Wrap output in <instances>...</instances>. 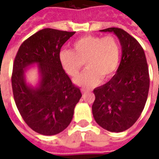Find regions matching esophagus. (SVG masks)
Instances as JSON below:
<instances>
[{
  "mask_svg": "<svg viewBox=\"0 0 159 159\" xmlns=\"http://www.w3.org/2000/svg\"><path fill=\"white\" fill-rule=\"evenodd\" d=\"M82 92H83V93H87V92H88V91H87V90H85V89H82Z\"/></svg>",
  "mask_w": 159,
  "mask_h": 159,
  "instance_id": "34e87169",
  "label": "esophagus"
}]
</instances>
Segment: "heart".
<instances>
[{
  "mask_svg": "<svg viewBox=\"0 0 159 159\" xmlns=\"http://www.w3.org/2000/svg\"><path fill=\"white\" fill-rule=\"evenodd\" d=\"M73 50L60 51L59 61L62 68L71 77H76L85 62L87 69L76 79L80 86L91 87L101 80L107 79L116 72L120 62V48L113 36L87 35L78 39Z\"/></svg>",
  "mask_w": 159,
  "mask_h": 159,
  "instance_id": "1",
  "label": "heart"
}]
</instances>
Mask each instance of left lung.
Segmentation results:
<instances>
[{"label":"left lung","mask_w":159,"mask_h":159,"mask_svg":"<svg viewBox=\"0 0 159 159\" xmlns=\"http://www.w3.org/2000/svg\"><path fill=\"white\" fill-rule=\"evenodd\" d=\"M100 31L117 36L122 54L116 74L93 91L92 114L106 130L123 132L135 123L145 106L149 89L148 63L143 48L126 31L115 27Z\"/></svg>","instance_id":"8db88e82"}]
</instances>
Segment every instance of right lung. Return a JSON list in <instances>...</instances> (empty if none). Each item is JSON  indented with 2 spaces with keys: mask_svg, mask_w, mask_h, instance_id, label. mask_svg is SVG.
I'll return each mask as SVG.
<instances>
[{
  "mask_svg": "<svg viewBox=\"0 0 159 159\" xmlns=\"http://www.w3.org/2000/svg\"><path fill=\"white\" fill-rule=\"evenodd\" d=\"M74 34L41 30L21 44L14 61L11 83L16 106L25 122L43 135L64 130L82 97L59 61L60 49ZM34 65L40 77L35 87L26 81V72Z\"/></svg>",
  "mask_w": 159,
  "mask_h": 159,
  "instance_id": "right-lung-1",
  "label": "right lung"
}]
</instances>
